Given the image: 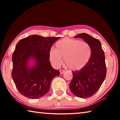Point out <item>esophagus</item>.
<instances>
[{"mask_svg": "<svg viewBox=\"0 0 120 120\" xmlns=\"http://www.w3.org/2000/svg\"><path fill=\"white\" fill-rule=\"evenodd\" d=\"M64 71H65L64 70H60V72L61 74H62L64 72Z\"/></svg>", "mask_w": 120, "mask_h": 120, "instance_id": "obj_1", "label": "esophagus"}]
</instances>
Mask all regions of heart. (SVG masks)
I'll return each instance as SVG.
<instances>
[{
	"instance_id": "heart-1",
	"label": "heart",
	"mask_w": 120,
	"mask_h": 120,
	"mask_svg": "<svg viewBox=\"0 0 120 120\" xmlns=\"http://www.w3.org/2000/svg\"><path fill=\"white\" fill-rule=\"evenodd\" d=\"M56 50L51 49L49 57L55 67L62 63L72 70H80L89 62L92 54V48L86 42L73 38H64L56 43Z\"/></svg>"
}]
</instances>
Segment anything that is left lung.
<instances>
[{
	"instance_id": "obj_1",
	"label": "left lung",
	"mask_w": 120,
	"mask_h": 120,
	"mask_svg": "<svg viewBox=\"0 0 120 120\" xmlns=\"http://www.w3.org/2000/svg\"><path fill=\"white\" fill-rule=\"evenodd\" d=\"M74 38H82L92 48L89 62L84 68L73 71L72 79L69 84L71 92L80 98H88L95 94L106 77V67L104 52L98 39L86 33L78 34Z\"/></svg>"
}]
</instances>
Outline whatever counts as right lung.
Wrapping results in <instances>:
<instances>
[{"label":"right lung","mask_w":120,"mask_h":120,"mask_svg":"<svg viewBox=\"0 0 120 120\" xmlns=\"http://www.w3.org/2000/svg\"><path fill=\"white\" fill-rule=\"evenodd\" d=\"M60 37H43L33 35L24 38L16 44L12 56L11 76L19 92L27 98L37 99L49 90L51 82L60 71L53 68L49 53ZM33 58L34 66H28Z\"/></svg>","instance_id":"right-lung-1"}]
</instances>
